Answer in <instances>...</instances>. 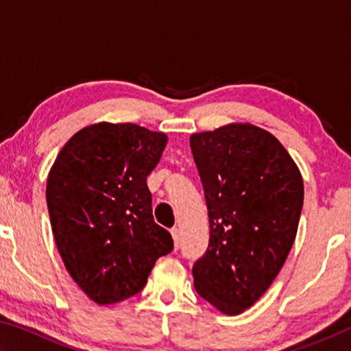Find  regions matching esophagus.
<instances>
[{
	"label": "esophagus",
	"instance_id": "esophagus-1",
	"mask_svg": "<svg viewBox=\"0 0 351 351\" xmlns=\"http://www.w3.org/2000/svg\"><path fill=\"white\" fill-rule=\"evenodd\" d=\"M171 232V237H173V241H175V247L178 249L180 247V243H181V234H180V229L178 228H173L170 230Z\"/></svg>",
	"mask_w": 351,
	"mask_h": 351
}]
</instances>
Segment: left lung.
Returning a JSON list of instances; mask_svg holds the SVG:
<instances>
[{
	"mask_svg": "<svg viewBox=\"0 0 351 351\" xmlns=\"http://www.w3.org/2000/svg\"><path fill=\"white\" fill-rule=\"evenodd\" d=\"M209 213V246L193 265L197 293L224 314L252 306L293 247L304 181L274 136L232 123L190 138Z\"/></svg>",
	"mask_w": 351,
	"mask_h": 351,
	"instance_id": "obj_1",
	"label": "left lung"
}]
</instances>
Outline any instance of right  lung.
Wrapping results in <instances>:
<instances>
[{
  "label": "right lung",
  "mask_w": 351,
  "mask_h": 351,
  "mask_svg": "<svg viewBox=\"0 0 351 351\" xmlns=\"http://www.w3.org/2000/svg\"><path fill=\"white\" fill-rule=\"evenodd\" d=\"M167 136L136 123H96L58 153L46 201L69 276L99 305L138 294L159 257L173 251L154 223L147 176Z\"/></svg>",
  "instance_id": "obj_1"
}]
</instances>
